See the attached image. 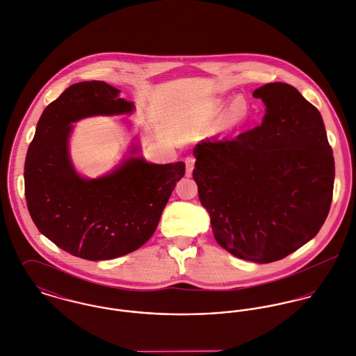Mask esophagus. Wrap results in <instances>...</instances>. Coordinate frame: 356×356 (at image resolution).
Returning <instances> with one entry per match:
<instances>
[{
  "label": "esophagus",
  "mask_w": 356,
  "mask_h": 356,
  "mask_svg": "<svg viewBox=\"0 0 356 356\" xmlns=\"http://www.w3.org/2000/svg\"><path fill=\"white\" fill-rule=\"evenodd\" d=\"M184 162H186V175L191 176L193 170H194V165H195V157L194 156H188V157H186Z\"/></svg>",
  "instance_id": "34e87169"
}]
</instances>
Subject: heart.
Instances as JSON below:
<instances>
[{"label": "heart", "mask_w": 356, "mask_h": 356, "mask_svg": "<svg viewBox=\"0 0 356 356\" xmlns=\"http://www.w3.org/2000/svg\"><path fill=\"white\" fill-rule=\"evenodd\" d=\"M247 115V104L241 97H236L232 99V102L228 105V108L224 112V122L228 127L237 125L241 122Z\"/></svg>", "instance_id": "heart-1"}]
</instances>
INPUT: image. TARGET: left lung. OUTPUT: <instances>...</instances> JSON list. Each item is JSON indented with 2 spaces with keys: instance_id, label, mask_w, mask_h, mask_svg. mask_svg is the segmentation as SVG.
<instances>
[{
  "instance_id": "8db88e82",
  "label": "left lung",
  "mask_w": 356,
  "mask_h": 356,
  "mask_svg": "<svg viewBox=\"0 0 356 356\" xmlns=\"http://www.w3.org/2000/svg\"><path fill=\"white\" fill-rule=\"evenodd\" d=\"M252 95L262 124L194 149L193 177L217 243L240 259L269 264L316 236L333 197L334 159L322 116L295 87L268 83Z\"/></svg>"
}]
</instances>
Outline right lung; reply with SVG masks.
<instances>
[{
    "mask_svg": "<svg viewBox=\"0 0 356 356\" xmlns=\"http://www.w3.org/2000/svg\"><path fill=\"white\" fill-rule=\"evenodd\" d=\"M98 80L68 87L40 116L24 165L26 200L40 234L88 261L129 254L153 236L186 163H153L136 143L111 173L87 179L70 156L72 122L134 112V102Z\"/></svg>",
    "mask_w": 356,
    "mask_h": 356,
    "instance_id": "1",
    "label": "right lung"
}]
</instances>
